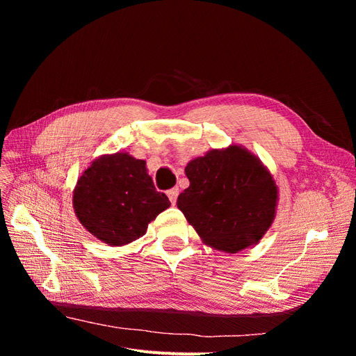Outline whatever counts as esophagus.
Here are the masks:
<instances>
[{
    "label": "esophagus",
    "instance_id": "esophagus-1",
    "mask_svg": "<svg viewBox=\"0 0 356 356\" xmlns=\"http://www.w3.org/2000/svg\"><path fill=\"white\" fill-rule=\"evenodd\" d=\"M178 195H179V188H178V187H174V188H170V190L168 191V197H169V200H170L172 204H174V203L177 202Z\"/></svg>",
    "mask_w": 356,
    "mask_h": 356
}]
</instances>
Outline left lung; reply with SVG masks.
Instances as JSON below:
<instances>
[{
	"mask_svg": "<svg viewBox=\"0 0 356 356\" xmlns=\"http://www.w3.org/2000/svg\"><path fill=\"white\" fill-rule=\"evenodd\" d=\"M184 170L190 186L177 207L207 246L241 252L272 227L279 188L268 168L243 145L209 149Z\"/></svg>",
	"mask_w": 356,
	"mask_h": 356,
	"instance_id": "1",
	"label": "left lung"
}]
</instances>
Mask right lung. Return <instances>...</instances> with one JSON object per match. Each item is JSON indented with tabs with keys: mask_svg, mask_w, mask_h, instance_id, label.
<instances>
[{
	"mask_svg": "<svg viewBox=\"0 0 356 356\" xmlns=\"http://www.w3.org/2000/svg\"><path fill=\"white\" fill-rule=\"evenodd\" d=\"M169 207L165 193L156 191L145 160L124 152L90 161L72 191V208L83 227L114 248L141 238Z\"/></svg>",
	"mask_w": 356,
	"mask_h": 356,
	"instance_id": "add662e5",
	"label": "right lung"
}]
</instances>
